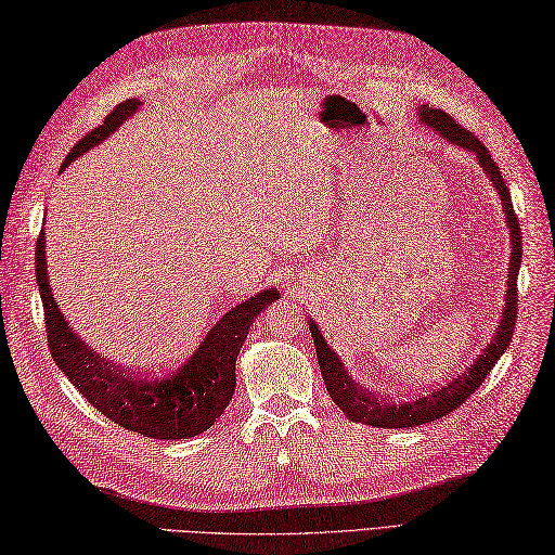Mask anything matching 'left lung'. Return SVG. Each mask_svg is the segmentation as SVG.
Instances as JSON below:
<instances>
[{
	"label": "left lung",
	"mask_w": 555,
	"mask_h": 555,
	"mask_svg": "<svg viewBox=\"0 0 555 555\" xmlns=\"http://www.w3.org/2000/svg\"><path fill=\"white\" fill-rule=\"evenodd\" d=\"M418 121L424 127H428L438 137H442L448 143L464 147L466 153L478 159V165L482 171L488 173V179L492 181L494 191L502 199V209L506 216V228H508V237H511V261H508V280H506V299L502 308V320L496 324V332L492 336V341L482 348V353L473 360V364L456 376V379L448 382L444 386L436 388L434 393H424L414 400H379L372 396L370 390H364L360 384H356L353 376H348V370L344 367L341 358L334 353L332 346L324 339L318 324L310 320L308 327L310 334H313V344H315V353H318V364L322 372L324 386H327L330 398L336 402L350 422H358L364 426H374V428H412V426H424L428 422H436V418L454 412L459 404H464L473 390H476L485 376H488L494 367V362L506 353V348L513 339V327H516V318H518V270L522 261V237H520V225L516 219V211H513L511 205V193L506 188V181L502 179V171H499L496 162L492 159L490 151L485 147L470 131L464 127H459L452 119V115L436 111V107L428 105H418L416 107Z\"/></svg>",
	"instance_id": "left-lung-1"
}]
</instances>
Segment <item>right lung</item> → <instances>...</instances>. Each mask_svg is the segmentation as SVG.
<instances>
[{
	"label": "right lung",
	"instance_id": "add662e5",
	"mask_svg": "<svg viewBox=\"0 0 555 555\" xmlns=\"http://www.w3.org/2000/svg\"><path fill=\"white\" fill-rule=\"evenodd\" d=\"M139 111V99L119 103L99 129H93L73 147L61 171H65L79 155L101 145ZM35 259L51 358L103 416L121 428L155 440L195 438L214 426L235 393V360L247 339L251 322L261 310L280 299L275 287L256 292L235 308L225 310L193 350V356L179 367L159 374H141L121 370L101 358L96 350L79 339L70 322L65 320L49 285L44 228L37 240Z\"/></svg>",
	"mask_w": 555,
	"mask_h": 555
}]
</instances>
